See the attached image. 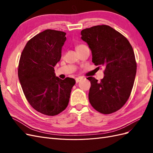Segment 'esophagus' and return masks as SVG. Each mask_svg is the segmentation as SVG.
I'll list each match as a JSON object with an SVG mask.
<instances>
[{
	"mask_svg": "<svg viewBox=\"0 0 153 153\" xmlns=\"http://www.w3.org/2000/svg\"><path fill=\"white\" fill-rule=\"evenodd\" d=\"M82 79V77H77V78H75L76 82V83H78V82H79Z\"/></svg>",
	"mask_w": 153,
	"mask_h": 153,
	"instance_id": "34e87169",
	"label": "esophagus"
}]
</instances>
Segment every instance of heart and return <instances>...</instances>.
I'll return each instance as SVG.
<instances>
[{"instance_id":"1","label":"heart","mask_w":153,"mask_h":153,"mask_svg":"<svg viewBox=\"0 0 153 153\" xmlns=\"http://www.w3.org/2000/svg\"><path fill=\"white\" fill-rule=\"evenodd\" d=\"M84 45H77L76 47V50H78V49H80V48H82V47H84Z\"/></svg>"}]
</instances>
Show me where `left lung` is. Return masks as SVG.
<instances>
[{
    "label": "left lung",
    "instance_id": "obj_1",
    "mask_svg": "<svg viewBox=\"0 0 153 153\" xmlns=\"http://www.w3.org/2000/svg\"><path fill=\"white\" fill-rule=\"evenodd\" d=\"M81 35L91 50L92 62L105 68L101 81L87 78L91 84L89 102L101 114L116 112L128 100L135 81L137 63L131 45L123 34L106 25L85 29Z\"/></svg>",
    "mask_w": 153,
    "mask_h": 153
}]
</instances>
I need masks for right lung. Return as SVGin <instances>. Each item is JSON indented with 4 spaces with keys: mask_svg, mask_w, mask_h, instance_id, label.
I'll list each match as a JSON object with an SVG mask.
<instances>
[{
    "mask_svg": "<svg viewBox=\"0 0 153 153\" xmlns=\"http://www.w3.org/2000/svg\"><path fill=\"white\" fill-rule=\"evenodd\" d=\"M66 33L47 29L27 43L18 64V75L24 95L38 112L56 115L68 105L75 79L55 76L54 66L61 58Z\"/></svg>",
    "mask_w": 153,
    "mask_h": 153,
    "instance_id": "right-lung-1",
    "label": "right lung"
}]
</instances>
